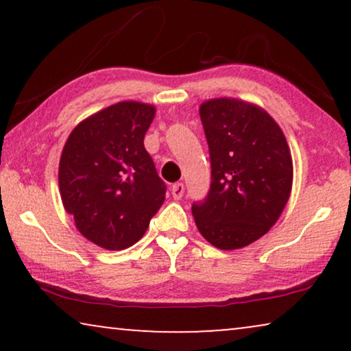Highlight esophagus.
<instances>
[{"label":"esophagus","mask_w":351,"mask_h":351,"mask_svg":"<svg viewBox=\"0 0 351 351\" xmlns=\"http://www.w3.org/2000/svg\"><path fill=\"white\" fill-rule=\"evenodd\" d=\"M184 191H185L184 184H174L171 186V193L174 196V199H180L182 196H184Z\"/></svg>","instance_id":"34e87169"}]
</instances>
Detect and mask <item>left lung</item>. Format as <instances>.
Returning <instances> with one entry per match:
<instances>
[{
  "label": "left lung",
  "instance_id": "8db88e82",
  "mask_svg": "<svg viewBox=\"0 0 351 351\" xmlns=\"http://www.w3.org/2000/svg\"><path fill=\"white\" fill-rule=\"evenodd\" d=\"M199 117L210 155V190L191 214L206 241L222 251L246 247L278 222L294 179L280 124L256 104L209 99Z\"/></svg>",
  "mask_w": 351,
  "mask_h": 351
}]
</instances>
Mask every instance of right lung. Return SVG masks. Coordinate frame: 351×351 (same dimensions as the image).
<instances>
[{"label":"right lung","instance_id":"1","mask_svg":"<svg viewBox=\"0 0 351 351\" xmlns=\"http://www.w3.org/2000/svg\"><path fill=\"white\" fill-rule=\"evenodd\" d=\"M156 107L123 100L84 118L59 162L62 204L90 243L121 251L145 234L166 198L143 137Z\"/></svg>","mask_w":351,"mask_h":351}]
</instances>
